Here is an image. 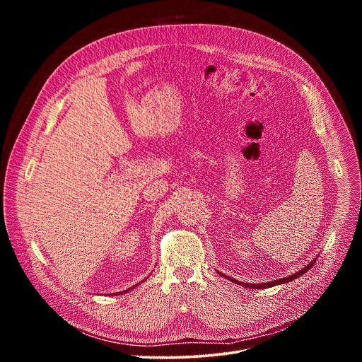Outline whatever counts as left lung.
Wrapping results in <instances>:
<instances>
[{
    "label": "left lung",
    "mask_w": 362,
    "mask_h": 362,
    "mask_svg": "<svg viewBox=\"0 0 362 362\" xmlns=\"http://www.w3.org/2000/svg\"><path fill=\"white\" fill-rule=\"evenodd\" d=\"M315 261L317 259H314L313 262H309L303 269H300L299 272H296V274H293V275H291V276H286V278H282V279H278V281H272V282H267V284H245V282H239V281H236V279H233V278H229L232 282H235V284H238V285H242V286H245V288H255V289H265V288H271V286H275V285H279V284H286V282H291V281H293V279H296V278H299L300 275H303L306 271H309L313 267H314V264H315ZM222 275V274H221ZM222 276H225V278H228L226 275H222Z\"/></svg>",
    "instance_id": "1"
}]
</instances>
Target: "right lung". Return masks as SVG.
Returning <instances> with one entry per match:
<instances>
[{
  "instance_id": "obj_1",
  "label": "right lung",
  "mask_w": 362,
  "mask_h": 362,
  "mask_svg": "<svg viewBox=\"0 0 362 362\" xmlns=\"http://www.w3.org/2000/svg\"><path fill=\"white\" fill-rule=\"evenodd\" d=\"M136 286V285H134ZM129 291H132V288H129V289H126V291H123V293H126V292H129ZM116 295V293H115Z\"/></svg>"
}]
</instances>
